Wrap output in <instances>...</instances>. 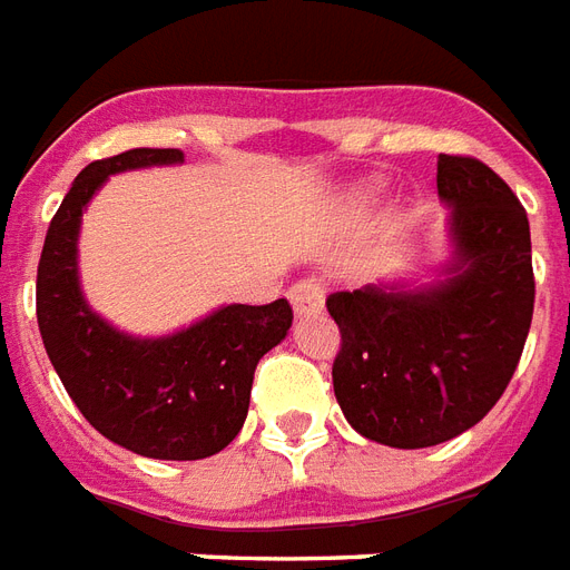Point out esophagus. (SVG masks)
I'll return each instance as SVG.
<instances>
[{"mask_svg": "<svg viewBox=\"0 0 570 570\" xmlns=\"http://www.w3.org/2000/svg\"><path fill=\"white\" fill-rule=\"evenodd\" d=\"M289 305L296 311L298 317H307V314H320L323 311V286L307 277V281H298V284L289 286Z\"/></svg>", "mask_w": 570, "mask_h": 570, "instance_id": "esophagus-1", "label": "esophagus"}]
</instances>
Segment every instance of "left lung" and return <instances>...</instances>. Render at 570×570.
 Instances as JSON below:
<instances>
[{
	"label": "left lung",
	"mask_w": 570,
	"mask_h": 570,
	"mask_svg": "<svg viewBox=\"0 0 570 570\" xmlns=\"http://www.w3.org/2000/svg\"><path fill=\"white\" fill-rule=\"evenodd\" d=\"M450 256L435 281L328 296L341 328L335 399L368 441L420 450L478 425L508 390L532 326L529 217L471 156H438Z\"/></svg>",
	"instance_id": "1"
}]
</instances>
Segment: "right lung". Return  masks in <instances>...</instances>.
<instances>
[{
    "label": "right lung",
    "instance_id": "obj_1",
    "mask_svg": "<svg viewBox=\"0 0 570 570\" xmlns=\"http://www.w3.org/2000/svg\"><path fill=\"white\" fill-rule=\"evenodd\" d=\"M180 163L175 147H135L83 168L50 220L36 314L62 386L99 435L138 456L193 462L242 432L256 362L293 326L289 302L223 305L171 335L141 338L92 311L78 274L81 217L105 180Z\"/></svg>",
    "mask_w": 570,
    "mask_h": 570
}]
</instances>
